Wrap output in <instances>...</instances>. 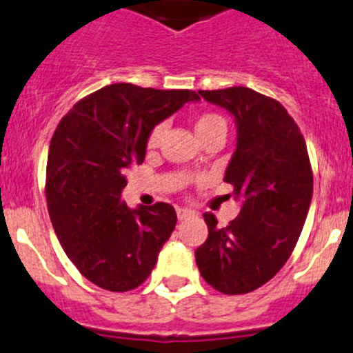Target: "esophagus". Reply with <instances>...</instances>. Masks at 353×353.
<instances>
[{"label":"esophagus","instance_id":"1","mask_svg":"<svg viewBox=\"0 0 353 353\" xmlns=\"http://www.w3.org/2000/svg\"><path fill=\"white\" fill-rule=\"evenodd\" d=\"M176 213H177V219L179 220H184V219H188V216H191V215H194V212H191V210H188V208H176Z\"/></svg>","mask_w":353,"mask_h":353}]
</instances>
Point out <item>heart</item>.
Here are the masks:
<instances>
[{
	"mask_svg": "<svg viewBox=\"0 0 353 353\" xmlns=\"http://www.w3.org/2000/svg\"><path fill=\"white\" fill-rule=\"evenodd\" d=\"M194 131H196L199 140H205L210 134L216 133V131H227V123L220 114L216 112H201L198 114L196 119H194ZM163 133H165V126L162 123L157 124L152 128V131L148 133L147 138V147L148 148H157L162 141Z\"/></svg>",
	"mask_w": 353,
	"mask_h": 353,
	"instance_id": "b5f03b06",
	"label": "heart"
}]
</instances>
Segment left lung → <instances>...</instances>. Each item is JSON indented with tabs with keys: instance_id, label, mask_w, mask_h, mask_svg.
Returning <instances> with one entry per match:
<instances>
[{
	"instance_id": "left-lung-1",
	"label": "left lung",
	"mask_w": 353,
	"mask_h": 353,
	"mask_svg": "<svg viewBox=\"0 0 353 353\" xmlns=\"http://www.w3.org/2000/svg\"><path fill=\"white\" fill-rule=\"evenodd\" d=\"M237 123V148L223 181L243 196L241 213L227 227L203 213L208 239L196 265L208 285L227 295L249 294L290 258L312 198V167L297 123L276 99L248 87L199 90Z\"/></svg>"
}]
</instances>
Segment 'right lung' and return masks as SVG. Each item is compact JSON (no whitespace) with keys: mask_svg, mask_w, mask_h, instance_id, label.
Instances as JSON below:
<instances>
[{"mask_svg":"<svg viewBox=\"0 0 353 353\" xmlns=\"http://www.w3.org/2000/svg\"><path fill=\"white\" fill-rule=\"evenodd\" d=\"M198 99L193 90L112 83L80 99L59 121L46 169L49 215L68 258L97 287L133 290L154 270L176 210L162 201L128 208L121 201L124 174L145 160L152 128Z\"/></svg>","mask_w":353,"mask_h":353,"instance_id":"obj_1","label":"right lung"}]
</instances>
